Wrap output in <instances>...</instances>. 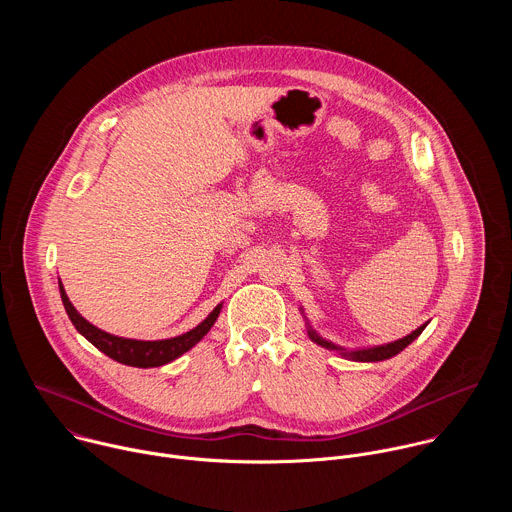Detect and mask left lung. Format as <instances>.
I'll return each instance as SVG.
<instances>
[{
  "label": "left lung",
  "instance_id": "1",
  "mask_svg": "<svg viewBox=\"0 0 512 512\" xmlns=\"http://www.w3.org/2000/svg\"><path fill=\"white\" fill-rule=\"evenodd\" d=\"M425 326H427V324L419 326L415 332H411L409 336H405V338H401V340H397V342H391V344H385V346L367 348V350H344V348H340V346H336V344H332V342H328V340L320 338L314 330H310L308 334H310V338H312L316 344H320V346H324V348H330V350H336V352H340L342 356H346V358H350V360H360V362H377V360H385V358H391V356L399 354L407 344H411V342H413V340L423 332V328H425Z\"/></svg>",
  "mask_w": 512,
  "mask_h": 512
}]
</instances>
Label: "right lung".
I'll return each instance as SVG.
<instances>
[{
    "instance_id": "right-lung-1",
    "label": "right lung",
    "mask_w": 512,
    "mask_h": 512,
    "mask_svg": "<svg viewBox=\"0 0 512 512\" xmlns=\"http://www.w3.org/2000/svg\"><path fill=\"white\" fill-rule=\"evenodd\" d=\"M60 298L64 304V310L70 318V322L75 324V328L93 344L97 346L101 352H105L109 358L121 362V364H129V367H137V369H150V367H162L166 362L176 360L180 354L188 352L196 342L202 340V336L212 328V324L216 322L218 314H221V304H218L210 316L200 322L196 328H192L190 332L176 336V338H168V340H154V342H145V340H129V338H119L113 334H107L99 328H95L93 324H89L77 310L75 306L70 304V300L64 294V287L60 283Z\"/></svg>"
}]
</instances>
